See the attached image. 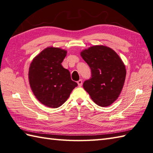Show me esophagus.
I'll return each mask as SVG.
<instances>
[{
  "label": "esophagus",
  "mask_w": 153,
  "mask_h": 153,
  "mask_svg": "<svg viewBox=\"0 0 153 153\" xmlns=\"http://www.w3.org/2000/svg\"><path fill=\"white\" fill-rule=\"evenodd\" d=\"M77 83H78V85H79V86L81 87V86H82V80H81V79L79 80L77 82Z\"/></svg>",
  "instance_id": "34e87169"
}]
</instances>
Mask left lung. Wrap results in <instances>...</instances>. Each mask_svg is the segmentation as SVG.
I'll return each instance as SVG.
<instances>
[{
    "label": "left lung",
    "instance_id": "8db88e82",
    "mask_svg": "<svg viewBox=\"0 0 153 153\" xmlns=\"http://www.w3.org/2000/svg\"><path fill=\"white\" fill-rule=\"evenodd\" d=\"M80 56L91 69V78L83 88L95 103L108 107L116 101L123 90L126 70L119 56L109 47L96 45L83 50Z\"/></svg>",
    "mask_w": 153,
    "mask_h": 153
}]
</instances>
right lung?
<instances>
[{
  "mask_svg": "<svg viewBox=\"0 0 153 153\" xmlns=\"http://www.w3.org/2000/svg\"><path fill=\"white\" fill-rule=\"evenodd\" d=\"M67 52L62 48L48 47L34 57L30 64V87L36 99L46 107H60L78 86L71 80L69 70L62 65Z\"/></svg>",
  "mask_w": 153,
  "mask_h": 153,
  "instance_id": "add662e5",
  "label": "right lung"
}]
</instances>
